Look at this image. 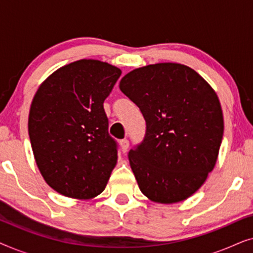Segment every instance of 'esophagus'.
Listing matches in <instances>:
<instances>
[{
	"instance_id": "esophagus-1",
	"label": "esophagus",
	"mask_w": 253,
	"mask_h": 253,
	"mask_svg": "<svg viewBox=\"0 0 253 253\" xmlns=\"http://www.w3.org/2000/svg\"><path fill=\"white\" fill-rule=\"evenodd\" d=\"M120 145H121V150H122L123 153H126V152L127 151V148H129V140L127 139L121 140Z\"/></svg>"
}]
</instances>
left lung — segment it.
Segmentation results:
<instances>
[{
    "label": "left lung",
    "mask_w": 253,
    "mask_h": 253,
    "mask_svg": "<svg viewBox=\"0 0 253 253\" xmlns=\"http://www.w3.org/2000/svg\"><path fill=\"white\" fill-rule=\"evenodd\" d=\"M120 89L146 121L144 141L129 152L140 191L158 204L188 199L219 157L224 123L215 91L193 69L171 62L134 69Z\"/></svg>",
    "instance_id": "obj_1"
}]
</instances>
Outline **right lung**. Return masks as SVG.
Segmentation results:
<instances>
[{
	"label": "right lung",
	"instance_id": "1",
	"mask_svg": "<svg viewBox=\"0 0 253 253\" xmlns=\"http://www.w3.org/2000/svg\"><path fill=\"white\" fill-rule=\"evenodd\" d=\"M122 74L99 60L58 68L31 103L29 134L44 182L69 198L87 200L105 190L117 164L103 101Z\"/></svg>",
	"mask_w": 253,
	"mask_h": 253
}]
</instances>
